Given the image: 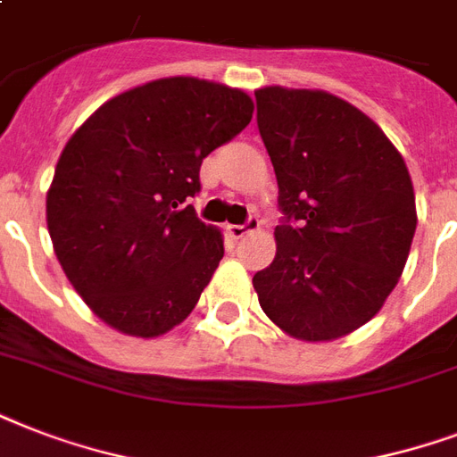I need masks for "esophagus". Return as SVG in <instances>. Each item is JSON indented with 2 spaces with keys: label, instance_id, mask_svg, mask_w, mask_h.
<instances>
[{
  "label": "esophagus",
  "instance_id": "1",
  "mask_svg": "<svg viewBox=\"0 0 457 457\" xmlns=\"http://www.w3.org/2000/svg\"><path fill=\"white\" fill-rule=\"evenodd\" d=\"M258 225H261V220H258L256 215H249V218H246V222H242V225H229L228 232L235 237V239H242V237H246L249 232L258 229Z\"/></svg>",
  "mask_w": 457,
  "mask_h": 457
}]
</instances>
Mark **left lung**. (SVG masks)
I'll use <instances>...</instances> for the list:
<instances>
[{"label": "left lung", "mask_w": 457, "mask_h": 457, "mask_svg": "<svg viewBox=\"0 0 457 457\" xmlns=\"http://www.w3.org/2000/svg\"><path fill=\"white\" fill-rule=\"evenodd\" d=\"M256 120L275 168L278 253L253 275L268 318L329 341L375 318L418 228L403 156L362 111L320 89L265 87Z\"/></svg>", "instance_id": "1"}]
</instances>
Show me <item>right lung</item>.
<instances>
[{
	"mask_svg": "<svg viewBox=\"0 0 457 457\" xmlns=\"http://www.w3.org/2000/svg\"><path fill=\"white\" fill-rule=\"evenodd\" d=\"M251 116L242 89L163 78L113 96L68 139L46 228L66 278L106 325L149 339L192 312L225 249L189 199L204 158Z\"/></svg>",
	"mask_w": 457,
	"mask_h": 457,
	"instance_id": "add662e5",
	"label": "right lung"
}]
</instances>
